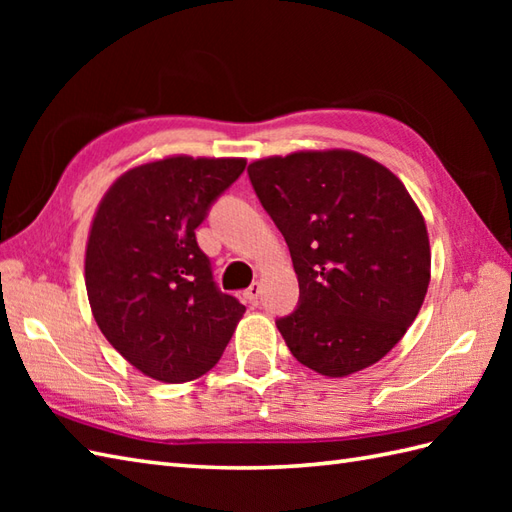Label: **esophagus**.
<instances>
[{
	"instance_id": "esophagus-1",
	"label": "esophagus",
	"mask_w": 512,
	"mask_h": 512,
	"mask_svg": "<svg viewBox=\"0 0 512 512\" xmlns=\"http://www.w3.org/2000/svg\"><path fill=\"white\" fill-rule=\"evenodd\" d=\"M259 295H262V286L257 284H250L246 290H244V297L250 301V303H257V299H259Z\"/></svg>"
}]
</instances>
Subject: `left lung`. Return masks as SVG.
<instances>
[{"label": "left lung", "instance_id": "left-lung-1", "mask_svg": "<svg viewBox=\"0 0 512 512\" xmlns=\"http://www.w3.org/2000/svg\"><path fill=\"white\" fill-rule=\"evenodd\" d=\"M248 178L284 235L299 303L277 328L299 363L347 376L380 361L429 286V235L394 173L356 151L257 160Z\"/></svg>", "mask_w": 512, "mask_h": 512}]
</instances>
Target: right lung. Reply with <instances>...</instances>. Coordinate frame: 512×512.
<instances>
[{
    "label": "right lung",
    "mask_w": 512,
    "mask_h": 512,
    "mask_svg": "<svg viewBox=\"0 0 512 512\" xmlns=\"http://www.w3.org/2000/svg\"><path fill=\"white\" fill-rule=\"evenodd\" d=\"M246 160L176 156L118 178L94 215L85 288L114 350L162 383H187L220 361L246 308L213 281L195 239Z\"/></svg>",
    "instance_id": "add662e5"
}]
</instances>
